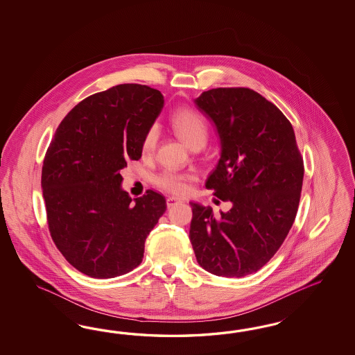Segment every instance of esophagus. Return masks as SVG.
<instances>
[{"label": "esophagus", "instance_id": "34e87169", "mask_svg": "<svg viewBox=\"0 0 355 355\" xmlns=\"http://www.w3.org/2000/svg\"><path fill=\"white\" fill-rule=\"evenodd\" d=\"M178 203H182V199L175 198V196H169V198L166 199V205H168V208L174 207V205H178Z\"/></svg>", "mask_w": 355, "mask_h": 355}]
</instances>
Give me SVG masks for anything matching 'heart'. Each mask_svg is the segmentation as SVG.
I'll return each instance as SVG.
<instances>
[{"label":"heart","instance_id":"heart-1","mask_svg":"<svg viewBox=\"0 0 355 355\" xmlns=\"http://www.w3.org/2000/svg\"><path fill=\"white\" fill-rule=\"evenodd\" d=\"M174 132L193 150L202 148L208 139V125L205 119L190 109H181L175 112L171 119ZM157 128L152 126L146 132L141 141V152L152 155L157 144ZM191 173L180 172L174 169H164L153 177V183L165 193L182 195L189 190V183L193 180Z\"/></svg>","mask_w":355,"mask_h":355}]
</instances>
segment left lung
Segmentation results:
<instances>
[{
  "mask_svg": "<svg viewBox=\"0 0 355 355\" xmlns=\"http://www.w3.org/2000/svg\"><path fill=\"white\" fill-rule=\"evenodd\" d=\"M195 103L215 122L223 148L205 187L233 207L215 216L211 207L191 203L190 241L205 270L243 277L273 258L295 220L301 150L289 119L254 89L212 88Z\"/></svg>",
  "mask_w": 355,
  "mask_h": 355,
  "instance_id": "obj_1",
  "label": "left lung"
}]
</instances>
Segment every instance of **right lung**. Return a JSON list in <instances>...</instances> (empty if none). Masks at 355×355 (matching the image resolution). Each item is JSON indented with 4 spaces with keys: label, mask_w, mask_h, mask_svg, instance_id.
I'll return each instance as SVG.
<instances>
[{
    "label": "right lung",
    "mask_w": 355,
    "mask_h": 355,
    "mask_svg": "<svg viewBox=\"0 0 355 355\" xmlns=\"http://www.w3.org/2000/svg\"><path fill=\"white\" fill-rule=\"evenodd\" d=\"M164 107L160 91L119 85L76 104L54 132L42 171L49 233L79 272L112 279L137 268L144 242L166 211L147 190L131 205L121 171L139 160L141 141Z\"/></svg>",
    "instance_id": "add662e5"
}]
</instances>
